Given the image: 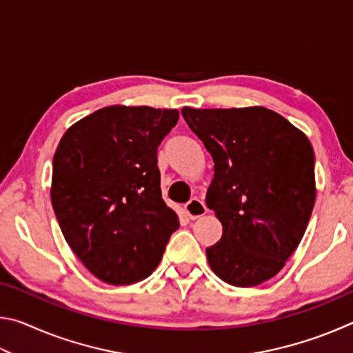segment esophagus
Returning a JSON list of instances; mask_svg holds the SVG:
<instances>
[{"mask_svg": "<svg viewBox=\"0 0 353 353\" xmlns=\"http://www.w3.org/2000/svg\"><path fill=\"white\" fill-rule=\"evenodd\" d=\"M183 210H185V213H187V216L190 219H198L201 216H204V214L207 213V207L201 199L193 198L190 202L185 204Z\"/></svg>", "mask_w": 353, "mask_h": 353, "instance_id": "obj_1", "label": "esophagus"}]
</instances>
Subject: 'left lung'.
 <instances>
[{"mask_svg": "<svg viewBox=\"0 0 353 353\" xmlns=\"http://www.w3.org/2000/svg\"><path fill=\"white\" fill-rule=\"evenodd\" d=\"M182 117L214 163L205 202L223 236L207 248L208 265L240 288L266 282L294 252L312 216V143L266 107H183Z\"/></svg>", "mask_w": 353, "mask_h": 353, "instance_id": "obj_1", "label": "left lung"}]
</instances>
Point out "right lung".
Segmentation results:
<instances>
[{
	"label": "right lung",
	"instance_id": "add662e5",
	"mask_svg": "<svg viewBox=\"0 0 353 353\" xmlns=\"http://www.w3.org/2000/svg\"><path fill=\"white\" fill-rule=\"evenodd\" d=\"M176 109L110 105L74 123L52 159L51 202L71 250L94 277L130 285L162 260L179 218L160 190L157 148Z\"/></svg>",
	"mask_w": 353,
	"mask_h": 353
}]
</instances>
